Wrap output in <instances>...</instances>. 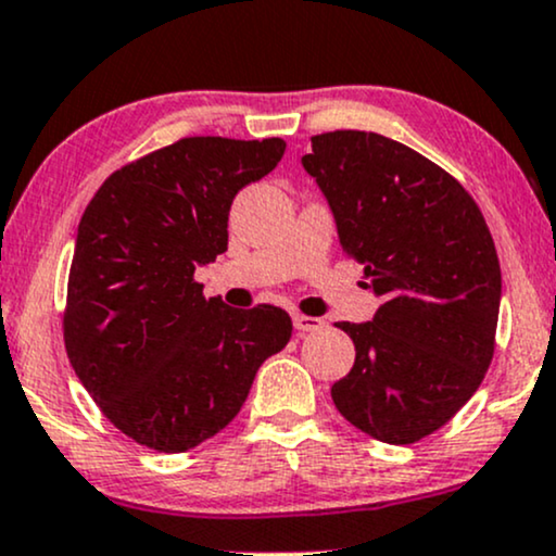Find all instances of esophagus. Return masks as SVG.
Segmentation results:
<instances>
[{
    "label": "esophagus",
    "instance_id": "esophagus-1",
    "mask_svg": "<svg viewBox=\"0 0 556 556\" xmlns=\"http://www.w3.org/2000/svg\"><path fill=\"white\" fill-rule=\"evenodd\" d=\"M293 328L299 332H315L323 328V319L309 317V315H293Z\"/></svg>",
    "mask_w": 556,
    "mask_h": 556
}]
</instances>
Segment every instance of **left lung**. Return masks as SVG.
I'll use <instances>...</instances> for the list:
<instances>
[{"label":"left lung","mask_w":556,"mask_h":556,"mask_svg":"<svg viewBox=\"0 0 556 556\" xmlns=\"http://www.w3.org/2000/svg\"><path fill=\"white\" fill-rule=\"evenodd\" d=\"M302 163L330 202L343 254L382 299L371 323H336L356 362L332 384V403L375 440L414 445L471 401L492 364L494 239L455 176L390 137L315 135Z\"/></svg>","instance_id":"1"}]
</instances>
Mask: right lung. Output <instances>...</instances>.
Masks as SVG:
<instances>
[{"instance_id":"add662e5","label":"right lung","mask_w":556,"mask_h":556,"mask_svg":"<svg viewBox=\"0 0 556 556\" xmlns=\"http://www.w3.org/2000/svg\"><path fill=\"white\" fill-rule=\"evenodd\" d=\"M286 142L181 137L124 163L77 226L64 349L101 414L159 453L211 440L231 424L291 317L273 304L233 309L202 296L194 267L228 247L241 187L283 159Z\"/></svg>"}]
</instances>
